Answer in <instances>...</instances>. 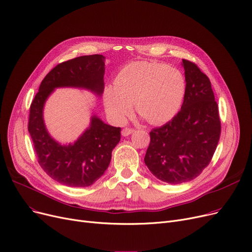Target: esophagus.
I'll use <instances>...</instances> for the list:
<instances>
[{
	"mask_svg": "<svg viewBox=\"0 0 252 252\" xmlns=\"http://www.w3.org/2000/svg\"><path fill=\"white\" fill-rule=\"evenodd\" d=\"M135 132V129L134 128H130V127H125L124 129H123V132H122V134H123V136H128V135H130L132 133H134Z\"/></svg>",
	"mask_w": 252,
	"mask_h": 252,
	"instance_id": "esophagus-1",
	"label": "esophagus"
}]
</instances>
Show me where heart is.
Returning a JSON list of instances; mask_svg holds the SVG:
<instances>
[{
	"label": "heart",
	"mask_w": 252,
	"mask_h": 252,
	"mask_svg": "<svg viewBox=\"0 0 252 252\" xmlns=\"http://www.w3.org/2000/svg\"><path fill=\"white\" fill-rule=\"evenodd\" d=\"M185 92L187 81L178 69L157 62H133L120 69L115 86L106 87L104 103L117 124L133 112L135 102L140 115L152 125H160L178 113Z\"/></svg>",
	"instance_id": "heart-1"
}]
</instances>
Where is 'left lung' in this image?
<instances>
[{"label":"left lung","mask_w":252,"mask_h":252,"mask_svg":"<svg viewBox=\"0 0 252 252\" xmlns=\"http://www.w3.org/2000/svg\"><path fill=\"white\" fill-rule=\"evenodd\" d=\"M187 92L181 110L169 123L152 128L144 161L159 180L188 182L209 165L221 126L211 82L194 63L182 60Z\"/></svg>","instance_id":"1"}]
</instances>
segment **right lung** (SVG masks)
<instances>
[{
    "instance_id": "1",
    "label": "right lung",
    "mask_w": 252,
    "mask_h": 252,
    "mask_svg": "<svg viewBox=\"0 0 252 252\" xmlns=\"http://www.w3.org/2000/svg\"><path fill=\"white\" fill-rule=\"evenodd\" d=\"M104 59L101 54H93L59 63L42 80L30 107L28 128L39 165L49 177L67 187H90L102 176L110 163L122 129L94 116L91 126L73 145L63 146L47 133L43 106L57 87H83L101 94L104 91Z\"/></svg>"
}]
</instances>
